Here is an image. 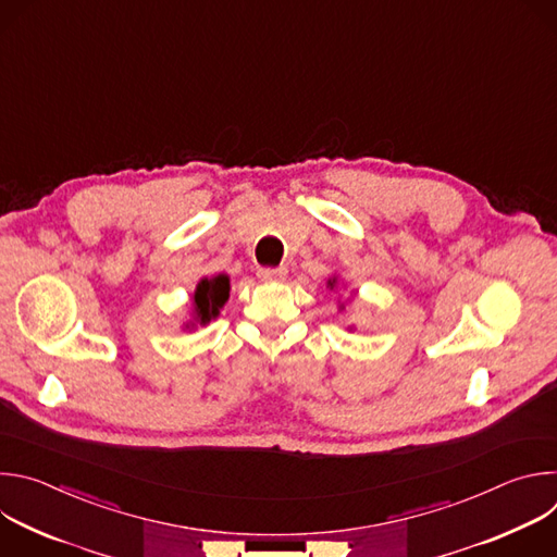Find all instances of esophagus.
I'll use <instances>...</instances> for the list:
<instances>
[{"label": "esophagus", "mask_w": 557, "mask_h": 557, "mask_svg": "<svg viewBox=\"0 0 557 557\" xmlns=\"http://www.w3.org/2000/svg\"><path fill=\"white\" fill-rule=\"evenodd\" d=\"M288 275V269L286 267H277V269H260L258 271V277L262 282H284Z\"/></svg>", "instance_id": "esophagus-1"}]
</instances>
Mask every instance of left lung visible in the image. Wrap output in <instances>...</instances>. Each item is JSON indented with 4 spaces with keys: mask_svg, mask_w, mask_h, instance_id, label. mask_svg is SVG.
<instances>
[{
    "mask_svg": "<svg viewBox=\"0 0 557 557\" xmlns=\"http://www.w3.org/2000/svg\"><path fill=\"white\" fill-rule=\"evenodd\" d=\"M326 288L337 290V288H339V277H337V275H331V277H329V282H326ZM337 308H339V310H344V308H346V301H339V304H337ZM348 331L352 333V331H355V326H348Z\"/></svg>",
    "mask_w": 557,
    "mask_h": 557,
    "instance_id": "obj_1",
    "label": "left lung"
}]
</instances>
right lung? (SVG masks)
Instances as JSON below:
<instances>
[{
    "label": "right lung",
    "mask_w": 557,
    "mask_h": 557,
    "mask_svg": "<svg viewBox=\"0 0 557 557\" xmlns=\"http://www.w3.org/2000/svg\"><path fill=\"white\" fill-rule=\"evenodd\" d=\"M228 275L218 273L211 277H200L196 284V290L191 293L189 299V320L183 322V331H196L198 326L211 324L215 317L220 314L222 306L228 299Z\"/></svg>",
    "instance_id": "right-lung-1"
}]
</instances>
